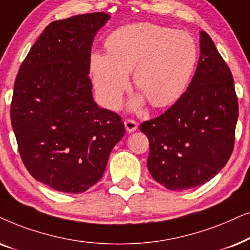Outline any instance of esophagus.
Listing matches in <instances>:
<instances>
[{
    "label": "esophagus",
    "mask_w": 250,
    "mask_h": 250,
    "mask_svg": "<svg viewBox=\"0 0 250 250\" xmlns=\"http://www.w3.org/2000/svg\"><path fill=\"white\" fill-rule=\"evenodd\" d=\"M125 129H127V131L128 132H132V131H135L136 129L138 128V125H137V122L135 121L134 119H125Z\"/></svg>",
    "instance_id": "obj_1"
}]
</instances>
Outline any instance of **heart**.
Wrapping results in <instances>:
<instances>
[{
    "instance_id": "b5f03b06",
    "label": "heart",
    "mask_w": 250,
    "mask_h": 250,
    "mask_svg": "<svg viewBox=\"0 0 250 250\" xmlns=\"http://www.w3.org/2000/svg\"><path fill=\"white\" fill-rule=\"evenodd\" d=\"M106 53L91 56L98 96L108 108L118 107L134 71L138 91L156 107L170 105L185 91L194 72L198 46L191 34L151 22L122 26L106 40Z\"/></svg>"
}]
</instances>
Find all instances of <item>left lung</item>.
Here are the masks:
<instances>
[{"mask_svg": "<svg viewBox=\"0 0 250 250\" xmlns=\"http://www.w3.org/2000/svg\"><path fill=\"white\" fill-rule=\"evenodd\" d=\"M200 58L191 83L167 111L144 121L147 168L156 182L172 191L210 181L234 147L238 97L229 66L205 31Z\"/></svg>", "mask_w": 250, "mask_h": 250, "instance_id": "left-lung-1", "label": "left lung"}]
</instances>
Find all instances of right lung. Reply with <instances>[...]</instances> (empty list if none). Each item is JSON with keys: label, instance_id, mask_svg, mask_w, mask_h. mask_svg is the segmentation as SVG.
<instances>
[{"label": "right lung", "instance_id": "add662e5", "mask_svg": "<svg viewBox=\"0 0 250 250\" xmlns=\"http://www.w3.org/2000/svg\"><path fill=\"white\" fill-rule=\"evenodd\" d=\"M108 19L94 12L50 22L16 76L10 118L19 154L56 191L95 185L125 132L121 116L94 102L88 75L92 41Z\"/></svg>", "mask_w": 250, "mask_h": 250}]
</instances>
